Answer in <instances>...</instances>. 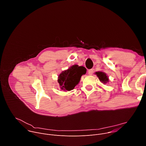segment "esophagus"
<instances>
[{
	"label": "esophagus",
	"mask_w": 146,
	"mask_h": 146,
	"mask_svg": "<svg viewBox=\"0 0 146 146\" xmlns=\"http://www.w3.org/2000/svg\"><path fill=\"white\" fill-rule=\"evenodd\" d=\"M88 74H89L90 75H92V74H93V73H94L93 69H90V70H88Z\"/></svg>",
	"instance_id": "1"
}]
</instances>
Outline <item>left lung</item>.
Wrapping results in <instances>:
<instances>
[{"instance_id": "8db88e82", "label": "left lung", "mask_w": 146, "mask_h": 146, "mask_svg": "<svg viewBox=\"0 0 146 146\" xmlns=\"http://www.w3.org/2000/svg\"><path fill=\"white\" fill-rule=\"evenodd\" d=\"M96 74L98 77L100 81L102 82L106 83L108 81H109V78L106 74L102 72H96Z\"/></svg>"}]
</instances>
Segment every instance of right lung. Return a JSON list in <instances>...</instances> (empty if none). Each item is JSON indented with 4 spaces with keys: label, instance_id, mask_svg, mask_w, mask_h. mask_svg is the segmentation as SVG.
Returning <instances> with one entry per match:
<instances>
[{
    "label": "right lung",
    "instance_id": "1",
    "mask_svg": "<svg viewBox=\"0 0 146 146\" xmlns=\"http://www.w3.org/2000/svg\"><path fill=\"white\" fill-rule=\"evenodd\" d=\"M86 69L84 66L74 65L69 69L62 72L58 76V82L62 90L71 91L78 84L81 77L86 73Z\"/></svg>",
    "mask_w": 146,
    "mask_h": 146
}]
</instances>
